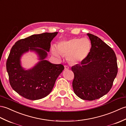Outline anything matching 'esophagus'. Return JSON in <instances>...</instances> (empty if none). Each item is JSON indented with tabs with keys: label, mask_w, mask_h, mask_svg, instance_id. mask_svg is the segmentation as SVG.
<instances>
[{
	"label": "esophagus",
	"mask_w": 126,
	"mask_h": 126,
	"mask_svg": "<svg viewBox=\"0 0 126 126\" xmlns=\"http://www.w3.org/2000/svg\"><path fill=\"white\" fill-rule=\"evenodd\" d=\"M69 69V67L68 65H65L64 66V70H68Z\"/></svg>",
	"instance_id": "34e87169"
}]
</instances>
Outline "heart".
Wrapping results in <instances>:
<instances>
[{
	"instance_id": "heart-1",
	"label": "heart",
	"mask_w": 126,
	"mask_h": 126,
	"mask_svg": "<svg viewBox=\"0 0 126 126\" xmlns=\"http://www.w3.org/2000/svg\"><path fill=\"white\" fill-rule=\"evenodd\" d=\"M91 50V43L87 38L74 37L61 41L57 47L53 46L52 53L54 56L60 57L61 55L68 57L70 63L76 64L81 62L89 56Z\"/></svg>"
}]
</instances>
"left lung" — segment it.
Here are the masks:
<instances>
[{
    "instance_id": "1",
    "label": "left lung",
    "mask_w": 126,
    "mask_h": 126,
    "mask_svg": "<svg viewBox=\"0 0 126 126\" xmlns=\"http://www.w3.org/2000/svg\"><path fill=\"white\" fill-rule=\"evenodd\" d=\"M91 50L85 60L71 67L74 92L83 100H94L109 92L118 73L114 51L100 38L88 33Z\"/></svg>"
}]
</instances>
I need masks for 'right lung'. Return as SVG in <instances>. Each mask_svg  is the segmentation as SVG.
<instances>
[{
    "label": "right lung",
    "instance_id": "add662e5",
    "mask_svg": "<svg viewBox=\"0 0 126 126\" xmlns=\"http://www.w3.org/2000/svg\"><path fill=\"white\" fill-rule=\"evenodd\" d=\"M58 32L32 35L16 41L12 47L6 62L11 86L20 95L30 100L46 97L52 90L56 79L64 67L45 60L50 42ZM39 47V48H36ZM29 49L36 51L41 61L34 68L25 70L20 65V57Z\"/></svg>",
    "mask_w": 126,
    "mask_h": 126
}]
</instances>
